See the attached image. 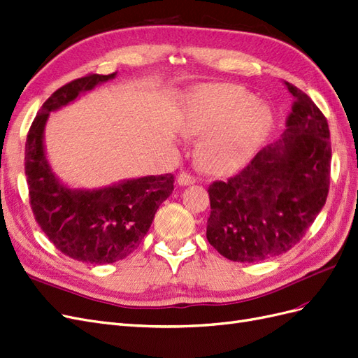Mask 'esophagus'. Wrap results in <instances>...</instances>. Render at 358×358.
<instances>
[{
  "label": "esophagus",
  "mask_w": 358,
  "mask_h": 358,
  "mask_svg": "<svg viewBox=\"0 0 358 358\" xmlns=\"http://www.w3.org/2000/svg\"><path fill=\"white\" fill-rule=\"evenodd\" d=\"M178 183L180 185V187H188V185L195 183V178L189 173H185V171H182V173L178 176Z\"/></svg>",
  "instance_id": "34e87169"
}]
</instances>
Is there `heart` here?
Wrapping results in <instances>:
<instances>
[{
    "label": "heart",
    "mask_w": 358,
    "mask_h": 358,
    "mask_svg": "<svg viewBox=\"0 0 358 358\" xmlns=\"http://www.w3.org/2000/svg\"><path fill=\"white\" fill-rule=\"evenodd\" d=\"M273 122L266 103L240 85L215 84L188 93L180 127L187 136H203L199 154L216 173L243 167L256 154Z\"/></svg>",
    "instance_id": "b5f03b06"
}]
</instances>
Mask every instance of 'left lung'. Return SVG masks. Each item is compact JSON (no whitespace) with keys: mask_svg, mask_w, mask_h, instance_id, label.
<instances>
[{"mask_svg":"<svg viewBox=\"0 0 358 358\" xmlns=\"http://www.w3.org/2000/svg\"><path fill=\"white\" fill-rule=\"evenodd\" d=\"M294 102L281 138L238 175L208 187L207 240L234 262H261L299 243L326 204L330 131L311 97L286 83Z\"/></svg>","mask_w":358,"mask_h":358,"instance_id":"1","label":"left lung"}]
</instances>
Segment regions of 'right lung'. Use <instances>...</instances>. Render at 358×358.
<instances>
[{
  "label": "right lung",
  "mask_w": 358,
  "mask_h": 358,
  "mask_svg": "<svg viewBox=\"0 0 358 358\" xmlns=\"http://www.w3.org/2000/svg\"><path fill=\"white\" fill-rule=\"evenodd\" d=\"M115 77L117 72L93 73L56 90L36 114L24 145V175L36 224L62 253L92 265L114 264L138 249L175 182L167 173L122 179L93 189L71 188L48 163L44 130L50 113Z\"/></svg>",
  "instance_id": "add662e5"
}]
</instances>
